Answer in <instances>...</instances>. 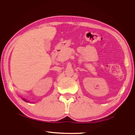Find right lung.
<instances>
[{"mask_svg": "<svg viewBox=\"0 0 135 135\" xmlns=\"http://www.w3.org/2000/svg\"><path fill=\"white\" fill-rule=\"evenodd\" d=\"M22 99H23V101H26V102H28V101H27V100H26V99H25L23 98Z\"/></svg>", "mask_w": 135, "mask_h": 135, "instance_id": "obj_1", "label": "right lung"}]
</instances>
